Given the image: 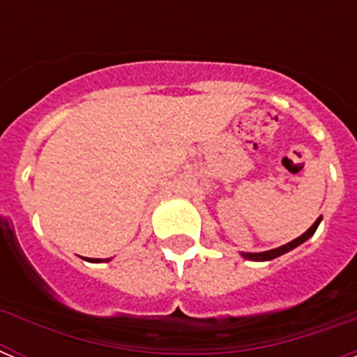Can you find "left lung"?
Here are the masks:
<instances>
[{
    "mask_svg": "<svg viewBox=\"0 0 357 357\" xmlns=\"http://www.w3.org/2000/svg\"><path fill=\"white\" fill-rule=\"evenodd\" d=\"M320 220H321V218H318L317 222H314L313 225L309 227V229L305 230L304 234L298 236V238L293 239V241L286 243V245H282V247L273 248V250H268V252H261V254H248V252H243V257H245V259H250V261H270V259H275V257H279V255H282V254H286V252L293 250V248L298 247L301 243H304L305 239L311 238V236L314 234V230H317V227H318V223H320Z\"/></svg>",
    "mask_w": 357,
    "mask_h": 357,
    "instance_id": "1",
    "label": "left lung"
}]
</instances>
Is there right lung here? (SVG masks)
<instances>
[{
	"mask_svg": "<svg viewBox=\"0 0 357 357\" xmlns=\"http://www.w3.org/2000/svg\"><path fill=\"white\" fill-rule=\"evenodd\" d=\"M91 261H93V259H91ZM96 261H100V259H96Z\"/></svg>",
	"mask_w": 357,
	"mask_h": 357,
	"instance_id": "add662e5",
	"label": "right lung"
}]
</instances>
